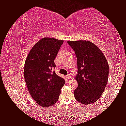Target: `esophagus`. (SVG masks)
<instances>
[{
  "label": "esophagus",
  "instance_id": "obj_1",
  "mask_svg": "<svg viewBox=\"0 0 126 126\" xmlns=\"http://www.w3.org/2000/svg\"><path fill=\"white\" fill-rule=\"evenodd\" d=\"M67 78L68 79H70V78H71V76H70V75H67Z\"/></svg>",
  "mask_w": 126,
  "mask_h": 126
}]
</instances>
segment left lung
Masks as SVG:
<instances>
[{
  "label": "left lung",
  "mask_w": 126,
  "mask_h": 126,
  "mask_svg": "<svg viewBox=\"0 0 126 126\" xmlns=\"http://www.w3.org/2000/svg\"><path fill=\"white\" fill-rule=\"evenodd\" d=\"M68 44L75 52L78 63V87L74 91L75 98L81 104H93L106 87L109 64L101 50L90 41H68Z\"/></svg>",
  "instance_id": "obj_1"
}]
</instances>
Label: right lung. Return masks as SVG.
Segmentation results:
<instances>
[{
    "instance_id": "add662e5",
    "label": "right lung",
    "mask_w": 126,
    "mask_h": 126,
    "mask_svg": "<svg viewBox=\"0 0 126 126\" xmlns=\"http://www.w3.org/2000/svg\"><path fill=\"white\" fill-rule=\"evenodd\" d=\"M63 41L44 38L35 44L26 59L24 78L32 98L42 107L57 102L65 81L55 74L54 59Z\"/></svg>"
}]
</instances>
